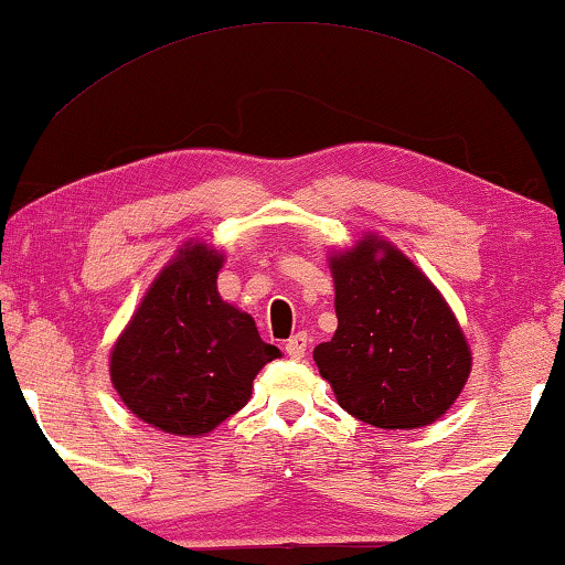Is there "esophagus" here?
I'll use <instances>...</instances> for the list:
<instances>
[{"label": "esophagus", "instance_id": "1", "mask_svg": "<svg viewBox=\"0 0 565 565\" xmlns=\"http://www.w3.org/2000/svg\"><path fill=\"white\" fill-rule=\"evenodd\" d=\"M306 348H309V337L303 332L292 334L290 340L285 342V353H288V358H292V361H300V358L306 355Z\"/></svg>", "mask_w": 565, "mask_h": 565}]
</instances>
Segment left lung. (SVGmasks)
<instances>
[{
    "label": "left lung",
    "instance_id": "1",
    "mask_svg": "<svg viewBox=\"0 0 565 565\" xmlns=\"http://www.w3.org/2000/svg\"><path fill=\"white\" fill-rule=\"evenodd\" d=\"M327 259L337 329L313 361L340 407L384 430L436 423L472 371L470 342L441 290L376 233Z\"/></svg>",
    "mask_w": 565,
    "mask_h": 565
}]
</instances>
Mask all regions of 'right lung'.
Listing matches in <instances>:
<instances>
[{
	"instance_id": "right-lung-1",
	"label": "right lung",
	"mask_w": 565,
	"mask_h": 565,
	"mask_svg": "<svg viewBox=\"0 0 565 565\" xmlns=\"http://www.w3.org/2000/svg\"><path fill=\"white\" fill-rule=\"evenodd\" d=\"M225 254L186 241L160 269L111 348L108 373L131 415L171 436H207L252 399L282 353L217 292Z\"/></svg>"
}]
</instances>
